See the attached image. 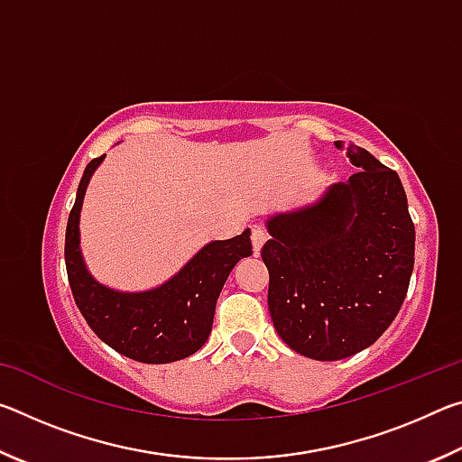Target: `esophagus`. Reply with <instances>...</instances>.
I'll return each instance as SVG.
<instances>
[{
    "label": "esophagus",
    "instance_id": "1",
    "mask_svg": "<svg viewBox=\"0 0 462 462\" xmlns=\"http://www.w3.org/2000/svg\"><path fill=\"white\" fill-rule=\"evenodd\" d=\"M250 240H253L254 254L261 253L263 245H264V242H267V232H264V228H261V226H254L253 232H250Z\"/></svg>",
    "mask_w": 462,
    "mask_h": 462
}]
</instances>
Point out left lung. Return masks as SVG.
Instances as JSON below:
<instances>
[{
    "label": "left lung",
    "mask_w": 462,
    "mask_h": 462,
    "mask_svg": "<svg viewBox=\"0 0 462 462\" xmlns=\"http://www.w3.org/2000/svg\"><path fill=\"white\" fill-rule=\"evenodd\" d=\"M358 167L311 206L271 216L261 256L273 326L316 361L361 353L393 322L413 271L416 228L400 175L356 144Z\"/></svg>",
    "instance_id": "obj_1"
}]
</instances>
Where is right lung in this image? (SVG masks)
Instances as JSON below:
<instances>
[{
    "label": "right lung",
    "mask_w": 462,
    "mask_h": 462,
    "mask_svg": "<svg viewBox=\"0 0 462 462\" xmlns=\"http://www.w3.org/2000/svg\"><path fill=\"white\" fill-rule=\"evenodd\" d=\"M106 159H93L77 187L65 234L69 285L85 322L116 353L146 365L181 361L206 344L214 324L216 301L230 271L253 254L250 230L203 246L185 267L148 291L126 293L101 285L85 267L79 248V216L85 191Z\"/></svg>",
    "instance_id": "add662e5"
}]
</instances>
